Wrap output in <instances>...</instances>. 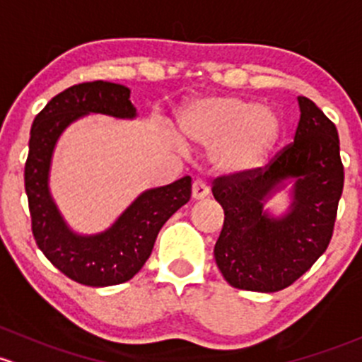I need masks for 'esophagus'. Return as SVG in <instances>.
Wrapping results in <instances>:
<instances>
[{
	"label": "esophagus",
	"instance_id": "1",
	"mask_svg": "<svg viewBox=\"0 0 362 362\" xmlns=\"http://www.w3.org/2000/svg\"><path fill=\"white\" fill-rule=\"evenodd\" d=\"M209 192H211V189H209L206 181H202V180L193 181V185H192V197H193V199H195V200L207 199Z\"/></svg>",
	"mask_w": 362,
	"mask_h": 362
}]
</instances>
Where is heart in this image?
I'll return each mask as SVG.
<instances>
[{
	"mask_svg": "<svg viewBox=\"0 0 362 362\" xmlns=\"http://www.w3.org/2000/svg\"><path fill=\"white\" fill-rule=\"evenodd\" d=\"M181 136L212 148V165L223 174L245 176L267 162L282 134L281 117L268 106L238 98H204L177 113ZM181 146L180 141H176Z\"/></svg>",
	"mask_w": 362,
	"mask_h": 362,
	"instance_id": "heart-1",
	"label": "heart"
}]
</instances>
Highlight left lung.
I'll list each match as a JSON object with an SVG mask.
<instances>
[{"label": "left lung", "mask_w": 362, "mask_h": 362, "mask_svg": "<svg viewBox=\"0 0 362 362\" xmlns=\"http://www.w3.org/2000/svg\"><path fill=\"white\" fill-rule=\"evenodd\" d=\"M294 143L264 169L214 180L212 195L225 211L214 258L225 281L237 289L275 293L291 286L329 245L344 189L340 139L333 122L300 95ZM293 185L282 216L264 202Z\"/></svg>", "instance_id": "left-lung-1"}]
</instances>
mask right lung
Returning a JSON list of instances; mask_svg holds the SVG:
<instances>
[{
	"label": "right lung",
	"mask_w": 362,
	"mask_h": 362,
	"mask_svg": "<svg viewBox=\"0 0 362 362\" xmlns=\"http://www.w3.org/2000/svg\"><path fill=\"white\" fill-rule=\"evenodd\" d=\"M87 115L134 120L130 88L98 80L55 95L33 122L24 182L33 235L48 262L80 284L106 288L130 281L143 268L160 228L192 197V177L143 192L104 232L76 233L52 199L50 169L59 137Z\"/></svg>",
	"instance_id": "1"
}]
</instances>
